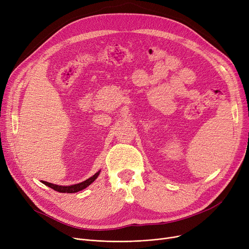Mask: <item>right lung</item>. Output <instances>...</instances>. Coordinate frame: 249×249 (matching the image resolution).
<instances>
[{"instance_id":"obj_1","label":"right lung","mask_w":249,"mask_h":249,"mask_svg":"<svg viewBox=\"0 0 249 249\" xmlns=\"http://www.w3.org/2000/svg\"><path fill=\"white\" fill-rule=\"evenodd\" d=\"M95 178H96L94 176V178H89V179H87V180H85L83 182H80V184L70 186V187H61V186L58 187V186H53V185H51V184H48V186L51 187V188H53L55 191H57L59 193H69V194H71V193L80 192V191L86 189L87 187H89L91 184V182L95 180Z\"/></svg>"}]
</instances>
